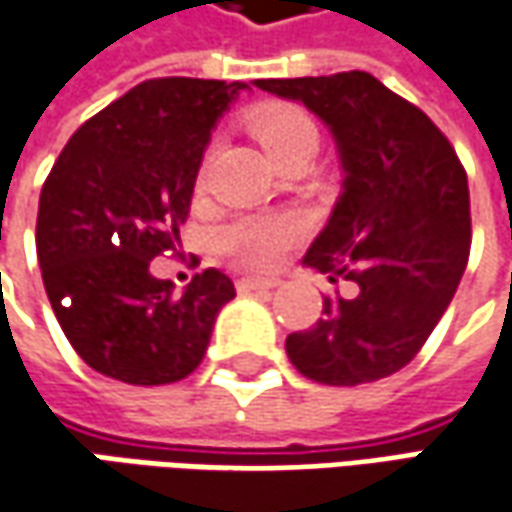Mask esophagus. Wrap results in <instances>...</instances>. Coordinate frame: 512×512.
Segmentation results:
<instances>
[{
    "instance_id": "1",
    "label": "esophagus",
    "mask_w": 512,
    "mask_h": 512,
    "mask_svg": "<svg viewBox=\"0 0 512 512\" xmlns=\"http://www.w3.org/2000/svg\"><path fill=\"white\" fill-rule=\"evenodd\" d=\"M236 287L247 293V290H273V287H279V279H270V276H245V279H239Z\"/></svg>"
}]
</instances>
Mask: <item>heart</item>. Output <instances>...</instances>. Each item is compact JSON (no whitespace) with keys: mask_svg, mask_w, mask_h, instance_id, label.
<instances>
[{"mask_svg":"<svg viewBox=\"0 0 512 512\" xmlns=\"http://www.w3.org/2000/svg\"><path fill=\"white\" fill-rule=\"evenodd\" d=\"M253 133L267 150V156L279 165L290 153L316 150L319 133L305 110L293 105H267L253 116ZM305 233V225L296 216L273 219H239L219 233V245L230 256L250 267H273L282 262L290 247Z\"/></svg>","mask_w":512,"mask_h":512,"instance_id":"b5f03b06","label":"heart"}]
</instances>
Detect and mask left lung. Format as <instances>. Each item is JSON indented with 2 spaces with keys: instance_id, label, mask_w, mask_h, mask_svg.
<instances>
[{
  "instance_id": "8db88e82",
  "label": "left lung",
  "mask_w": 512,
  "mask_h": 512,
  "mask_svg": "<svg viewBox=\"0 0 512 512\" xmlns=\"http://www.w3.org/2000/svg\"><path fill=\"white\" fill-rule=\"evenodd\" d=\"M325 122L342 159V196L305 265L350 296H325L322 319L285 342L319 384L393 376L439 325L470 256L467 173L442 130L370 73L256 79Z\"/></svg>"
}]
</instances>
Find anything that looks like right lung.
<instances>
[{"instance_id":"right-lung-1","label":"right lung","mask_w":512,"mask_h":512,"mask_svg":"<svg viewBox=\"0 0 512 512\" xmlns=\"http://www.w3.org/2000/svg\"><path fill=\"white\" fill-rule=\"evenodd\" d=\"M239 90L245 82L148 79L76 130L42 185V282L73 350L102 376L185 379L236 296L216 267L176 293L150 262L176 250L210 130Z\"/></svg>"}]
</instances>
